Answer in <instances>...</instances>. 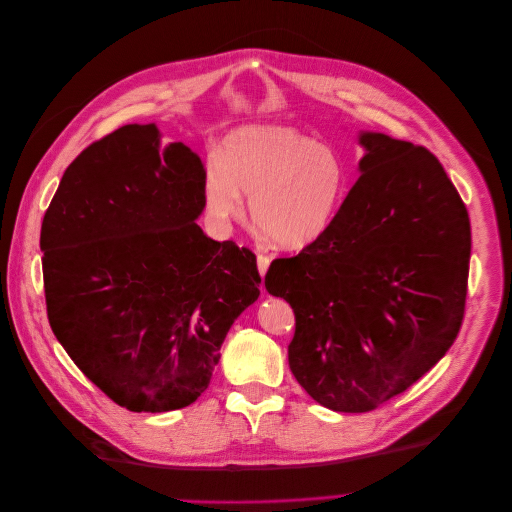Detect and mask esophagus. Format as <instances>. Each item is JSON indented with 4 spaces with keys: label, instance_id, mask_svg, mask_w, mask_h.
I'll list each match as a JSON object with an SVG mask.
<instances>
[{
    "label": "esophagus",
    "instance_id": "obj_1",
    "mask_svg": "<svg viewBox=\"0 0 512 512\" xmlns=\"http://www.w3.org/2000/svg\"><path fill=\"white\" fill-rule=\"evenodd\" d=\"M256 264H258V273H260V277H264V275H266V271H269L271 258H269V256H264V254H258Z\"/></svg>",
    "mask_w": 512,
    "mask_h": 512
}]
</instances>
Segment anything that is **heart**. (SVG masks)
Instances as JSON below:
<instances>
[{
    "instance_id": "heart-1",
    "label": "heart",
    "mask_w": 512,
    "mask_h": 512,
    "mask_svg": "<svg viewBox=\"0 0 512 512\" xmlns=\"http://www.w3.org/2000/svg\"><path fill=\"white\" fill-rule=\"evenodd\" d=\"M348 189V168L333 148L291 127L252 125L227 135L221 160L206 166L208 210L241 218L250 198L254 225L275 248L300 252L333 227Z\"/></svg>"
}]
</instances>
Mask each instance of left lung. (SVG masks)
<instances>
[{
    "label": "left lung",
    "instance_id": "1",
    "mask_svg": "<svg viewBox=\"0 0 512 512\" xmlns=\"http://www.w3.org/2000/svg\"><path fill=\"white\" fill-rule=\"evenodd\" d=\"M364 156L329 233L273 260L294 308L289 369L321 406L369 412L435 367L465 316L471 225L423 145L360 133Z\"/></svg>",
    "mask_w": 512,
    "mask_h": 512
}]
</instances>
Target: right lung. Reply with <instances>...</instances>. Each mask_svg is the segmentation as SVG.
I'll return each mask as SVG.
<instances>
[{"mask_svg": "<svg viewBox=\"0 0 512 512\" xmlns=\"http://www.w3.org/2000/svg\"><path fill=\"white\" fill-rule=\"evenodd\" d=\"M206 170L152 125L93 141L41 223L47 319L72 362L133 412L196 402L237 316L260 296L256 256L196 223Z\"/></svg>", "mask_w": 512, "mask_h": 512, "instance_id": "right-lung-1", "label": "right lung"}]
</instances>
